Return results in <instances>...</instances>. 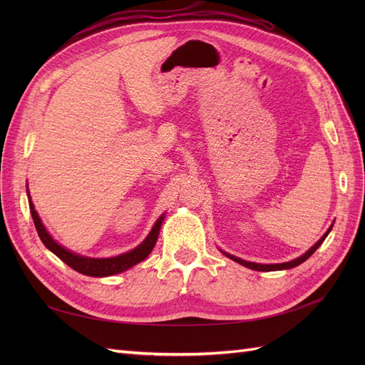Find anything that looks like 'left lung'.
I'll use <instances>...</instances> for the list:
<instances>
[{
    "instance_id": "1",
    "label": "left lung",
    "mask_w": 365,
    "mask_h": 365,
    "mask_svg": "<svg viewBox=\"0 0 365 365\" xmlns=\"http://www.w3.org/2000/svg\"><path fill=\"white\" fill-rule=\"evenodd\" d=\"M332 228V227H330ZM330 228L326 231V235L319 239L317 244L309 250V251H306L303 256H300L298 259H295V260H292V262H286V263H277V264H260V263H252V262H247V260H242V259H239V257H235V256H231V254H227V252H224L227 257H230L231 260H235V262H237V263H240V264H244V267H247V268H250V269H256V271H279V269H289V268H295V267H298V264L300 263H303L304 260H307L309 257L312 256V254L317 251V248L323 244L324 242V239L327 237V235H329V231H330Z\"/></svg>"
}]
</instances>
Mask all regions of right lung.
Wrapping results in <instances>:
<instances>
[{
    "label": "right lung",
    "instance_id": "right-lung-1",
    "mask_svg": "<svg viewBox=\"0 0 365 365\" xmlns=\"http://www.w3.org/2000/svg\"><path fill=\"white\" fill-rule=\"evenodd\" d=\"M29 205H30L33 222H35V227H36L38 235L42 240V244L46 245L51 252L56 254V256L63 263H67L70 268H73L74 271L81 272L83 275H90V277H108V275L123 272V271L134 267V264H137L138 262L145 260L150 254V251L153 250V247H155V244H157L161 222H163V217H164V216H161L157 220L155 225H153L152 231L149 233V236L145 240H143L141 245H138L135 250H132V251L125 252V254H120V256H117V257L91 259V257L77 256V254L61 247L56 240H53V237L48 235V231L46 230V227L42 225L41 219H39L36 210H35V205L31 204V201L29 202Z\"/></svg>",
    "mask_w": 365,
    "mask_h": 365
}]
</instances>
